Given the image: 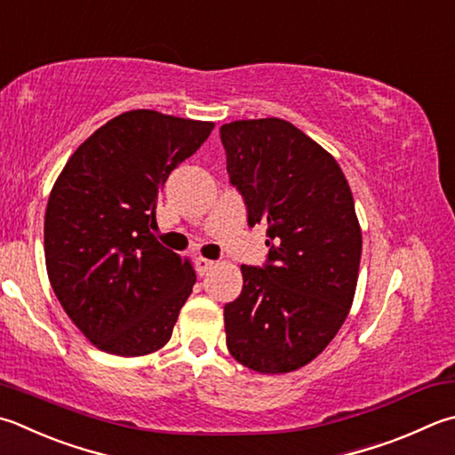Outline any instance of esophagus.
<instances>
[{
    "label": "esophagus",
    "mask_w": 455,
    "mask_h": 455,
    "mask_svg": "<svg viewBox=\"0 0 455 455\" xmlns=\"http://www.w3.org/2000/svg\"><path fill=\"white\" fill-rule=\"evenodd\" d=\"M194 263H196V271H198V275H205V273L216 265L212 259H205V257H196Z\"/></svg>",
    "instance_id": "34e87169"
}]
</instances>
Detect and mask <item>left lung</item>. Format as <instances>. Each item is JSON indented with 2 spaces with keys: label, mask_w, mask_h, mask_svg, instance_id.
<instances>
[{
  "label": "left lung",
  "mask_w": 455,
  "mask_h": 455,
  "mask_svg": "<svg viewBox=\"0 0 455 455\" xmlns=\"http://www.w3.org/2000/svg\"><path fill=\"white\" fill-rule=\"evenodd\" d=\"M220 136L247 224L269 237L267 261L242 265V295L224 307L226 345L255 372L297 371L353 305L363 251L353 192L337 160L281 118L234 121Z\"/></svg>",
  "instance_id": "left-lung-1"
}]
</instances>
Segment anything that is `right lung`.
Segmentation results:
<instances>
[{
	"label": "right lung",
	"instance_id": "1",
	"mask_svg": "<svg viewBox=\"0 0 455 455\" xmlns=\"http://www.w3.org/2000/svg\"><path fill=\"white\" fill-rule=\"evenodd\" d=\"M212 131L213 123L128 110L75 150L51 190V287L68 319L108 355H150L172 337L196 273L150 229L170 172Z\"/></svg>",
	"mask_w": 455,
	"mask_h": 455
}]
</instances>
